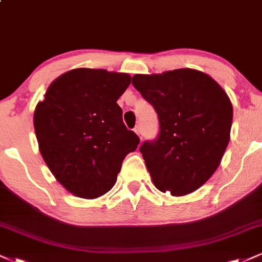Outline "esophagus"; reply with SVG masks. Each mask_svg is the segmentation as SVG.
I'll use <instances>...</instances> for the list:
<instances>
[{"label":"esophagus","instance_id":"obj_1","mask_svg":"<svg viewBox=\"0 0 262 262\" xmlns=\"http://www.w3.org/2000/svg\"><path fill=\"white\" fill-rule=\"evenodd\" d=\"M134 132L138 134V137H139L140 139H141V138H143V129H141V125L140 124H138L137 127L134 128Z\"/></svg>","mask_w":262,"mask_h":262}]
</instances>
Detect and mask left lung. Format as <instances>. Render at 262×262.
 I'll list each match as a JSON object with an SVG mask.
<instances>
[{
  "instance_id": "obj_1",
  "label": "left lung",
  "mask_w": 262,
  "mask_h": 262,
  "mask_svg": "<svg viewBox=\"0 0 262 262\" xmlns=\"http://www.w3.org/2000/svg\"><path fill=\"white\" fill-rule=\"evenodd\" d=\"M132 83L159 119V134L140 145L152 182L185 196L209 180L229 143L233 107L212 77L192 69L134 75Z\"/></svg>"
}]
</instances>
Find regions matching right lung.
I'll list each match as a JSON object with an SVG mask.
<instances>
[{
  "label": "right lung",
  "mask_w": 262,
  "mask_h": 262,
  "mask_svg": "<svg viewBox=\"0 0 262 262\" xmlns=\"http://www.w3.org/2000/svg\"><path fill=\"white\" fill-rule=\"evenodd\" d=\"M130 79L101 69H75L53 81L37 104L34 129L40 154L75 196L91 200L107 193L124 158L139 144L117 103Z\"/></svg>",
  "instance_id": "obj_1"
}]
</instances>
